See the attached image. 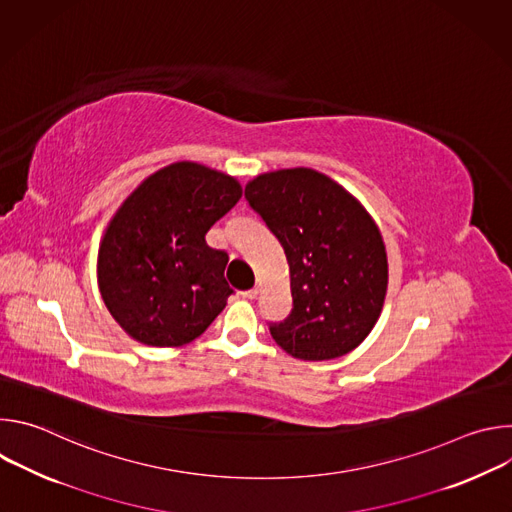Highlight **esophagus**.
<instances>
[{"instance_id": "obj_1", "label": "esophagus", "mask_w": 512, "mask_h": 512, "mask_svg": "<svg viewBox=\"0 0 512 512\" xmlns=\"http://www.w3.org/2000/svg\"><path fill=\"white\" fill-rule=\"evenodd\" d=\"M257 296H259V287H251V289L243 291V298H247V300H255Z\"/></svg>"}]
</instances>
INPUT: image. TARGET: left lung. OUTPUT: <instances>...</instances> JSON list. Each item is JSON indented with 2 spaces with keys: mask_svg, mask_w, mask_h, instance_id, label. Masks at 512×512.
Returning <instances> with one entry per match:
<instances>
[{
  "mask_svg": "<svg viewBox=\"0 0 512 512\" xmlns=\"http://www.w3.org/2000/svg\"><path fill=\"white\" fill-rule=\"evenodd\" d=\"M245 198L289 265L294 308L283 322L269 324L273 340L300 360L354 350L375 328L389 283L373 216L338 182L310 168L261 174L245 186Z\"/></svg>",
  "mask_w": 512,
  "mask_h": 512,
  "instance_id": "obj_1",
  "label": "left lung"
}]
</instances>
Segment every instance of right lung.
<instances>
[{
    "label": "right lung",
    "instance_id": "1",
    "mask_svg": "<svg viewBox=\"0 0 512 512\" xmlns=\"http://www.w3.org/2000/svg\"><path fill=\"white\" fill-rule=\"evenodd\" d=\"M237 178L196 162L145 178L101 239L97 281L115 322L148 346L198 338L227 306L229 255L208 247V229L241 198Z\"/></svg>",
    "mask_w": 512,
    "mask_h": 512
}]
</instances>
